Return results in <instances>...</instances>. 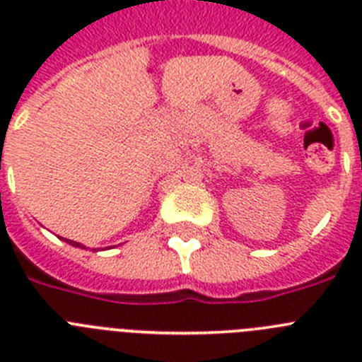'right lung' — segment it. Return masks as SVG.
Masks as SVG:
<instances>
[{
  "label": "right lung",
  "mask_w": 362,
  "mask_h": 362,
  "mask_svg": "<svg viewBox=\"0 0 362 362\" xmlns=\"http://www.w3.org/2000/svg\"><path fill=\"white\" fill-rule=\"evenodd\" d=\"M65 241H66V243H70V245H72V246H81V248H83V245H79V243H76V241H70V239H65Z\"/></svg>",
  "instance_id": "add662e5"
}]
</instances>
